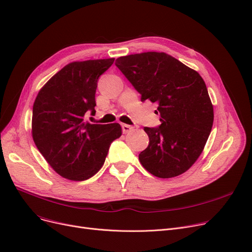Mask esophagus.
<instances>
[{
    "label": "esophagus",
    "instance_id": "obj_1",
    "mask_svg": "<svg viewBox=\"0 0 252 252\" xmlns=\"http://www.w3.org/2000/svg\"><path fill=\"white\" fill-rule=\"evenodd\" d=\"M121 126H122L123 133H129V132H131L132 130H133V127H132V126L127 125V124H122Z\"/></svg>",
    "mask_w": 252,
    "mask_h": 252
}]
</instances>
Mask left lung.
Wrapping results in <instances>:
<instances>
[{
  "instance_id": "left-lung-1",
  "label": "left lung",
  "mask_w": 252,
  "mask_h": 252,
  "mask_svg": "<svg viewBox=\"0 0 252 252\" xmlns=\"http://www.w3.org/2000/svg\"><path fill=\"white\" fill-rule=\"evenodd\" d=\"M116 66L140 94L158 104V127H145L149 146L138 155L155 177L185 173L202 154L213 126V105L204 79L165 53L120 57Z\"/></svg>"
}]
</instances>
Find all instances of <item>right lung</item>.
Returning <instances> with one entry per match:
<instances>
[{
    "label": "right lung",
    "mask_w": 252,
    "mask_h": 252,
    "mask_svg": "<svg viewBox=\"0 0 252 252\" xmlns=\"http://www.w3.org/2000/svg\"><path fill=\"white\" fill-rule=\"evenodd\" d=\"M115 59L66 65L40 90L33 105L32 135L48 164L68 180L84 181L102 167L120 124L85 122L95 112L98 78Z\"/></svg>",
    "instance_id": "1"
}]
</instances>
